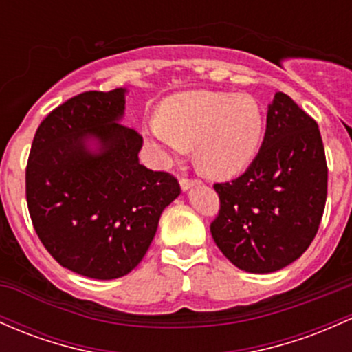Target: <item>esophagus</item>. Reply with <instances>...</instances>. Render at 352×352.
Wrapping results in <instances>:
<instances>
[{
  "mask_svg": "<svg viewBox=\"0 0 352 352\" xmlns=\"http://www.w3.org/2000/svg\"><path fill=\"white\" fill-rule=\"evenodd\" d=\"M200 180L199 179H188V177H182L180 179V187H182V190H188L190 187H194V185H199Z\"/></svg>",
  "mask_w": 352,
  "mask_h": 352,
  "instance_id": "34e87169",
  "label": "esophagus"
}]
</instances>
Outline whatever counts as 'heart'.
<instances>
[{
    "label": "heart",
    "instance_id": "1",
    "mask_svg": "<svg viewBox=\"0 0 352 352\" xmlns=\"http://www.w3.org/2000/svg\"><path fill=\"white\" fill-rule=\"evenodd\" d=\"M145 137L162 160L195 146L199 170L217 179L239 175L254 164L265 137L261 103L250 95L195 90L173 95L150 120Z\"/></svg>",
    "mask_w": 352,
    "mask_h": 352
}]
</instances>
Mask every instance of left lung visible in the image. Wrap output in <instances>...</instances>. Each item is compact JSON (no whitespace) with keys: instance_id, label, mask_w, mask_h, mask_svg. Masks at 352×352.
Here are the masks:
<instances>
[{"instance_id":"8db88e82","label":"left lung","mask_w":352,"mask_h":352,"mask_svg":"<svg viewBox=\"0 0 352 352\" xmlns=\"http://www.w3.org/2000/svg\"><path fill=\"white\" fill-rule=\"evenodd\" d=\"M220 208L215 244L235 267L269 274L294 262L318 234L327 199V164L316 120L289 95L276 94L254 164L214 184Z\"/></svg>"}]
</instances>
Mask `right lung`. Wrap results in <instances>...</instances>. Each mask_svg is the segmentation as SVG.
<instances>
[{
	"label": "right lung",
	"mask_w": 352,
	"mask_h": 352,
	"mask_svg": "<svg viewBox=\"0 0 352 352\" xmlns=\"http://www.w3.org/2000/svg\"><path fill=\"white\" fill-rule=\"evenodd\" d=\"M125 90L85 91L46 115L26 164L34 232L60 265L91 279L137 267L155 237L179 180L138 162L142 135L118 120ZM88 138L99 152L90 153Z\"/></svg>",
	"instance_id": "add662e5"
}]
</instances>
